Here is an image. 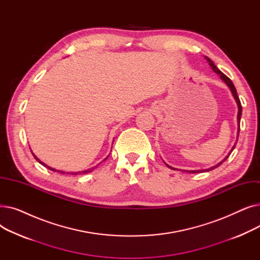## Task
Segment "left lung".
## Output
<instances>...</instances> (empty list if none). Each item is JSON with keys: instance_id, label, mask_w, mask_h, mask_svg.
<instances>
[{"instance_id": "left-lung-1", "label": "left lung", "mask_w": 260, "mask_h": 260, "mask_svg": "<svg viewBox=\"0 0 260 260\" xmlns=\"http://www.w3.org/2000/svg\"><path fill=\"white\" fill-rule=\"evenodd\" d=\"M206 58V60L208 61V63L210 64V66L212 67V70L217 74V75H219V77H220V79L224 82V83L228 85V87L230 88V90H231V92H232V94H233V97H234V99H235V101H236V103H237V106H238V114H237V126H238V128H237V138H236V142H235V144L233 145V147L231 148V151H230V153L228 154V156L223 159V160H221L219 163H217L216 166H214V167H212V168H210V169H206V170H194V171H187V170H183V172H186V173H190V174H196V173H204V172H209V171H212V170H214V169H216V168H218L219 167L220 165H222V163L229 158V156H230V154L233 152V149L235 148V146H236V143H237V140H238V136H239V131H240V119H241V113H242V107H241V103H240V100H239V98H238V94H237V91H236V88H235V86H234V84H233V82L231 81V79L230 78H228L223 73H221L220 71H219V68H218L214 63H213V61L210 59V58H208V57H204ZM166 163V162H165ZM167 165V163H166ZM167 167H169L170 169H172V170H174V171H176L177 169H175V168H172V167H170L169 165H167Z\"/></svg>"}]
</instances>
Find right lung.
<instances>
[{
  "instance_id": "1",
  "label": "right lung",
  "mask_w": 260,
  "mask_h": 260,
  "mask_svg": "<svg viewBox=\"0 0 260 260\" xmlns=\"http://www.w3.org/2000/svg\"><path fill=\"white\" fill-rule=\"evenodd\" d=\"M31 153H32V152H31ZM32 155H34V157L36 158V160H37V161H38L39 163H41V165H42V166H44L45 168L49 169L50 171H53V172H58V173H61V174H65V172H63V171H57V170H54V169H52V168L48 167L47 165H45V163H44V162H42V161H41V160H40V159H39V158H38V157H37V156H36V155H35L34 153H32ZM106 158H108V156H107ZM106 158H105V159H106ZM105 159H104V160H105ZM94 168H97V167H93V168H91V169H88V170H85V171H82V172H72L71 174H72V175H79V174H87V173H90V172H91V171H92V170H93ZM66 174H70V173H66Z\"/></svg>"
}]
</instances>
